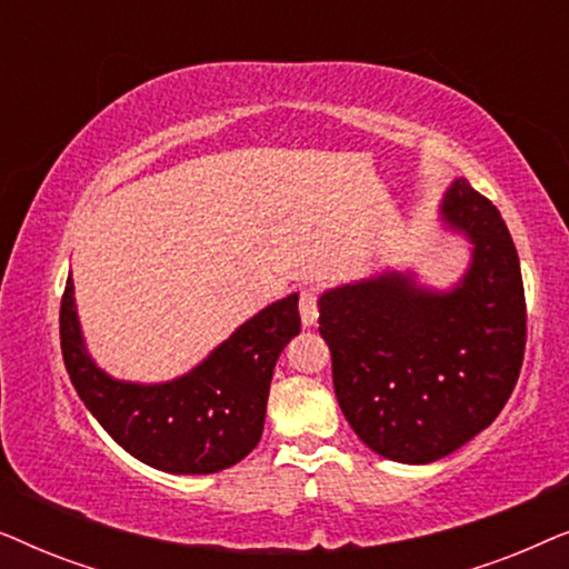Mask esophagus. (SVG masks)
<instances>
[{"instance_id": "1", "label": "esophagus", "mask_w": 569, "mask_h": 569, "mask_svg": "<svg viewBox=\"0 0 569 569\" xmlns=\"http://www.w3.org/2000/svg\"><path fill=\"white\" fill-rule=\"evenodd\" d=\"M300 321L302 326H316L318 321V295L316 290L300 292Z\"/></svg>"}]
</instances>
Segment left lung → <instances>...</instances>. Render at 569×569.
I'll use <instances>...</instances> for the list:
<instances>
[{
    "mask_svg": "<svg viewBox=\"0 0 569 569\" xmlns=\"http://www.w3.org/2000/svg\"><path fill=\"white\" fill-rule=\"evenodd\" d=\"M438 214L469 243L453 287L388 269L318 298L339 407L365 446L399 463L438 461L492 425L523 365L526 295L502 214L466 178Z\"/></svg>",
    "mask_w": 569,
    "mask_h": 569,
    "instance_id": "obj_1",
    "label": "left lung"
}]
</instances>
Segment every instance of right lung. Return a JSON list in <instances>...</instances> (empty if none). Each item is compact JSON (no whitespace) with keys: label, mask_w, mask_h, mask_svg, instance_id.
<instances>
[{"label":"right lung","mask_w":569,"mask_h":569,"mask_svg":"<svg viewBox=\"0 0 569 569\" xmlns=\"http://www.w3.org/2000/svg\"><path fill=\"white\" fill-rule=\"evenodd\" d=\"M74 391L119 446L166 473L230 469L259 446L274 365L300 333L298 292L240 323L197 368L166 383L108 376L84 347L72 274L59 313Z\"/></svg>","instance_id":"obj_1"}]
</instances>
